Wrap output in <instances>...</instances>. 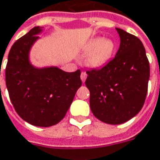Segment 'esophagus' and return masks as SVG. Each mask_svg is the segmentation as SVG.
<instances>
[{
  "label": "esophagus",
  "instance_id": "34e87169",
  "mask_svg": "<svg viewBox=\"0 0 160 160\" xmlns=\"http://www.w3.org/2000/svg\"><path fill=\"white\" fill-rule=\"evenodd\" d=\"M87 77H88L87 72H81V74H80V79H81V80H82V82H85V81H86V80H87Z\"/></svg>",
  "mask_w": 160,
  "mask_h": 160
}]
</instances>
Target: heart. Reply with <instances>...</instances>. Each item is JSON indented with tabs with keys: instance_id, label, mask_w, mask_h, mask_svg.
<instances>
[{
	"instance_id": "obj_1",
	"label": "heart",
	"mask_w": 160,
	"mask_h": 160,
	"mask_svg": "<svg viewBox=\"0 0 160 160\" xmlns=\"http://www.w3.org/2000/svg\"><path fill=\"white\" fill-rule=\"evenodd\" d=\"M114 51L115 43L112 39L92 38L84 48V53H88L86 63L92 68H102L110 61Z\"/></svg>"
}]
</instances>
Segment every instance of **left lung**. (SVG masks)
Here are the masks:
<instances>
[{
    "label": "left lung",
    "mask_w": 160,
    "mask_h": 160,
    "mask_svg": "<svg viewBox=\"0 0 160 160\" xmlns=\"http://www.w3.org/2000/svg\"><path fill=\"white\" fill-rule=\"evenodd\" d=\"M120 45L115 57L100 69L87 71L90 108L102 122L119 125L133 118L146 100L150 66L141 41L116 28Z\"/></svg>",
    "instance_id": "1"
}]
</instances>
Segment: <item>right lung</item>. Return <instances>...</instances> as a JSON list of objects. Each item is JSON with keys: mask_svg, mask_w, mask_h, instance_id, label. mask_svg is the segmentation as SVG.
Instances as JSON below:
<instances>
[{"mask_svg": "<svg viewBox=\"0 0 160 160\" xmlns=\"http://www.w3.org/2000/svg\"><path fill=\"white\" fill-rule=\"evenodd\" d=\"M41 31L42 28L35 27L12 46L6 86L10 100L23 120L48 127L64 118L82 82L80 69L67 72L57 67L37 68L30 63V49Z\"/></svg>", "mask_w": 160, "mask_h": 160, "instance_id": "right-lung-1", "label": "right lung"}]
</instances>
